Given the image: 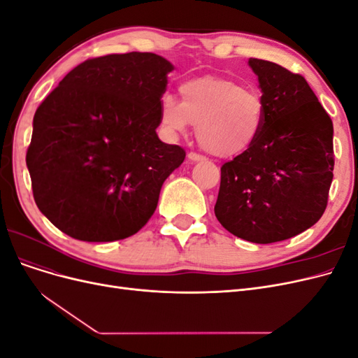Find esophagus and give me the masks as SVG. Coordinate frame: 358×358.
<instances>
[{"instance_id":"34e87169","label":"esophagus","mask_w":358,"mask_h":358,"mask_svg":"<svg viewBox=\"0 0 358 358\" xmlns=\"http://www.w3.org/2000/svg\"><path fill=\"white\" fill-rule=\"evenodd\" d=\"M188 159H189L191 162H200V161H204V158H203L201 155H199V154H194V152H189V154H188Z\"/></svg>"}]
</instances>
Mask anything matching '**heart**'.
<instances>
[{
  "instance_id": "obj_1",
  "label": "heart",
  "mask_w": 358,
  "mask_h": 358,
  "mask_svg": "<svg viewBox=\"0 0 358 358\" xmlns=\"http://www.w3.org/2000/svg\"><path fill=\"white\" fill-rule=\"evenodd\" d=\"M182 101L166 94L159 101L161 125L171 136L185 134L197 127L199 145L216 158L246 154L262 134L266 104L257 91L241 82L203 76L180 85Z\"/></svg>"
}]
</instances>
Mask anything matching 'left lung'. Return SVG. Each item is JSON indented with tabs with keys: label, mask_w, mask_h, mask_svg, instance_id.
Returning a JSON list of instances; mask_svg holds the SVG:
<instances>
[{
	"label": "left lung",
	"mask_w": 358,
	"mask_h": 358,
	"mask_svg": "<svg viewBox=\"0 0 358 358\" xmlns=\"http://www.w3.org/2000/svg\"><path fill=\"white\" fill-rule=\"evenodd\" d=\"M266 104L257 143L221 167L215 215L225 230L273 243L308 230L326 210L333 122L310 86L275 62L249 58Z\"/></svg>",
	"instance_id": "left-lung-1"
}]
</instances>
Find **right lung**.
Here are the masks:
<instances>
[{
  "instance_id": "add662e5",
  "label": "right lung",
  "mask_w": 358,
  "mask_h": 358,
  "mask_svg": "<svg viewBox=\"0 0 358 358\" xmlns=\"http://www.w3.org/2000/svg\"><path fill=\"white\" fill-rule=\"evenodd\" d=\"M173 69L149 52L88 59L38 106L27 167L37 208L62 233L121 241L154 215L162 183L185 159L157 134Z\"/></svg>"
}]
</instances>
